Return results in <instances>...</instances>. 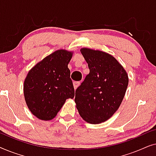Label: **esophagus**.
Listing matches in <instances>:
<instances>
[{
  "label": "esophagus",
  "mask_w": 156,
  "mask_h": 156,
  "mask_svg": "<svg viewBox=\"0 0 156 156\" xmlns=\"http://www.w3.org/2000/svg\"><path fill=\"white\" fill-rule=\"evenodd\" d=\"M80 82H73V85H74V89H76L77 87L80 86Z\"/></svg>",
  "instance_id": "esophagus-1"
}]
</instances>
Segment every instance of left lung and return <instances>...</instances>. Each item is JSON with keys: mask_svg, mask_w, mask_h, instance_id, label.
Returning <instances> with one entry per match:
<instances>
[{"mask_svg": "<svg viewBox=\"0 0 156 156\" xmlns=\"http://www.w3.org/2000/svg\"><path fill=\"white\" fill-rule=\"evenodd\" d=\"M89 74L75 91L79 114L92 124L104 122L118 110L126 91V72L112 55L102 51L81 49Z\"/></svg>", "mask_w": 156, "mask_h": 156, "instance_id": "1", "label": "left lung"}]
</instances>
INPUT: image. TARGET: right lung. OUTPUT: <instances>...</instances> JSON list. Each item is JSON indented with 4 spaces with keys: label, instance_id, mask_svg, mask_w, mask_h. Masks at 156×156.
<instances>
[{
    "label": "right lung",
    "instance_id": "obj_1",
    "mask_svg": "<svg viewBox=\"0 0 156 156\" xmlns=\"http://www.w3.org/2000/svg\"><path fill=\"white\" fill-rule=\"evenodd\" d=\"M72 52L55 51L30 70L24 82V96L30 111L41 120L57 116L66 99L74 97L67 65Z\"/></svg>",
    "mask_w": 156,
    "mask_h": 156
}]
</instances>
